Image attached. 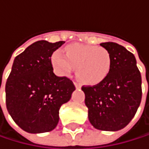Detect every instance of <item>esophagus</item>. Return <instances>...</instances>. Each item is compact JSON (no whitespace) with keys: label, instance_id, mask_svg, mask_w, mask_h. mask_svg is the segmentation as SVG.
<instances>
[{"label":"esophagus","instance_id":"obj_1","mask_svg":"<svg viewBox=\"0 0 149 149\" xmlns=\"http://www.w3.org/2000/svg\"><path fill=\"white\" fill-rule=\"evenodd\" d=\"M74 86H75L76 89H80L81 88V84H78V83H74Z\"/></svg>","mask_w":149,"mask_h":149}]
</instances>
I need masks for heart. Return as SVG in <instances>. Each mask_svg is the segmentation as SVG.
Wrapping results in <instances>:
<instances>
[{
	"mask_svg": "<svg viewBox=\"0 0 149 149\" xmlns=\"http://www.w3.org/2000/svg\"><path fill=\"white\" fill-rule=\"evenodd\" d=\"M52 64L60 75H68L76 68V76L81 83L94 85L107 76L111 56L103 47L74 43L65 48V55L60 50L55 51Z\"/></svg>",
	"mask_w": 149,
	"mask_h": 149,
	"instance_id": "heart-1",
	"label": "heart"
}]
</instances>
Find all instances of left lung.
Listing matches in <instances>:
<instances>
[{"mask_svg": "<svg viewBox=\"0 0 149 149\" xmlns=\"http://www.w3.org/2000/svg\"><path fill=\"white\" fill-rule=\"evenodd\" d=\"M111 56L107 76L93 86H83L88 117L94 128L116 132L127 125L139 107L141 75L134 55L123 46L103 42Z\"/></svg>", "mask_w": 149, "mask_h": 149, "instance_id": "obj_1", "label": "left lung"}]
</instances>
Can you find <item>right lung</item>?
Here are the masks:
<instances>
[{
	"mask_svg": "<svg viewBox=\"0 0 149 149\" xmlns=\"http://www.w3.org/2000/svg\"><path fill=\"white\" fill-rule=\"evenodd\" d=\"M64 43L35 42L14 59L5 86L6 107L14 122L26 132L54 130L60 107L69 101L75 90L69 78L53 73L51 55Z\"/></svg>",
	"mask_w": 149,
	"mask_h": 149,
	"instance_id": "obj_1",
	"label": "right lung"
}]
</instances>
